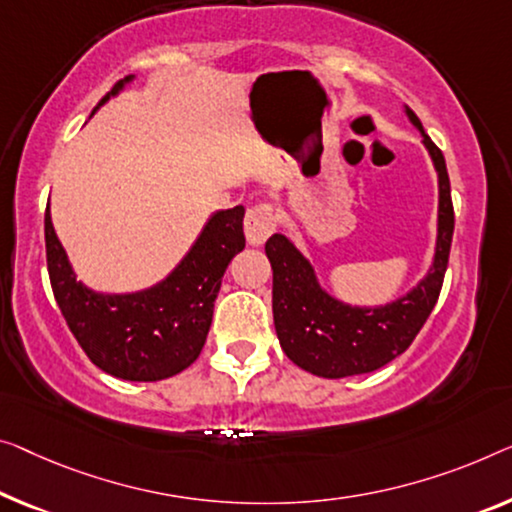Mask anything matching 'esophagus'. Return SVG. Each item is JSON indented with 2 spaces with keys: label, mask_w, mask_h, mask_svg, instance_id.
I'll use <instances>...</instances> for the list:
<instances>
[{
  "label": "esophagus",
  "mask_w": 512,
  "mask_h": 512,
  "mask_svg": "<svg viewBox=\"0 0 512 512\" xmlns=\"http://www.w3.org/2000/svg\"><path fill=\"white\" fill-rule=\"evenodd\" d=\"M243 230H246L250 246H262L276 232V211H273L271 204H255V207H250L246 220H243Z\"/></svg>",
  "instance_id": "obj_1"
}]
</instances>
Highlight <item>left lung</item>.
Segmentation results:
<instances>
[{"instance_id": "8db88e82", "label": "left lung", "mask_w": 512, "mask_h": 512, "mask_svg": "<svg viewBox=\"0 0 512 512\" xmlns=\"http://www.w3.org/2000/svg\"><path fill=\"white\" fill-rule=\"evenodd\" d=\"M404 114L421 131L439 179L437 246L423 280L391 303L352 305L326 292L312 264L285 234H273L266 241L280 347L289 361L317 377L342 379L384 368L414 342L439 299L455 227L451 181L444 154L425 135L421 119L407 105Z\"/></svg>"}]
</instances>
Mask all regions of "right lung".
Instances as JSON below:
<instances>
[{
	"label": "right lung",
	"instance_id": "right-lung-1",
	"mask_svg": "<svg viewBox=\"0 0 512 512\" xmlns=\"http://www.w3.org/2000/svg\"><path fill=\"white\" fill-rule=\"evenodd\" d=\"M133 78L119 80L96 110ZM94 110V112H96ZM243 207L216 211L172 273L131 294H103L75 276L45 209V253L50 285L68 329L91 363L126 381L179 375L200 356L211 329L213 303L225 269L246 246Z\"/></svg>",
	"mask_w": 512,
	"mask_h": 512
}]
</instances>
